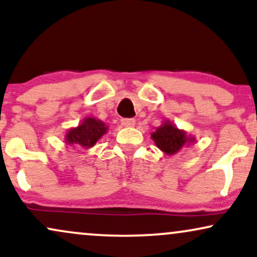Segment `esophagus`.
<instances>
[{"label": "esophagus", "mask_w": 257, "mask_h": 257, "mask_svg": "<svg viewBox=\"0 0 257 257\" xmlns=\"http://www.w3.org/2000/svg\"><path fill=\"white\" fill-rule=\"evenodd\" d=\"M120 124L123 126H134L135 120L133 118H122L120 119Z\"/></svg>", "instance_id": "obj_1"}]
</instances>
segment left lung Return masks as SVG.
Masks as SVG:
<instances>
[{
    "mask_svg": "<svg viewBox=\"0 0 257 257\" xmlns=\"http://www.w3.org/2000/svg\"><path fill=\"white\" fill-rule=\"evenodd\" d=\"M151 138L156 146L168 156L178 153L183 147L195 142V137L187 134L183 129H178L169 119H164L162 124L152 132Z\"/></svg>",
    "mask_w": 257,
    "mask_h": 257,
    "instance_id": "left-lung-1",
    "label": "left lung"
}]
</instances>
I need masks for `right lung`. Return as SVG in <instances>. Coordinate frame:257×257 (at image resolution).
Here are the masks:
<instances>
[{
    "mask_svg": "<svg viewBox=\"0 0 257 257\" xmlns=\"http://www.w3.org/2000/svg\"><path fill=\"white\" fill-rule=\"evenodd\" d=\"M109 131L103 120L94 117H85L78 126L70 128L64 135L66 144L70 146L91 148Z\"/></svg>",
    "mask_w": 257,
    "mask_h": 257,
    "instance_id": "add662e5",
    "label": "right lung"
}]
</instances>
